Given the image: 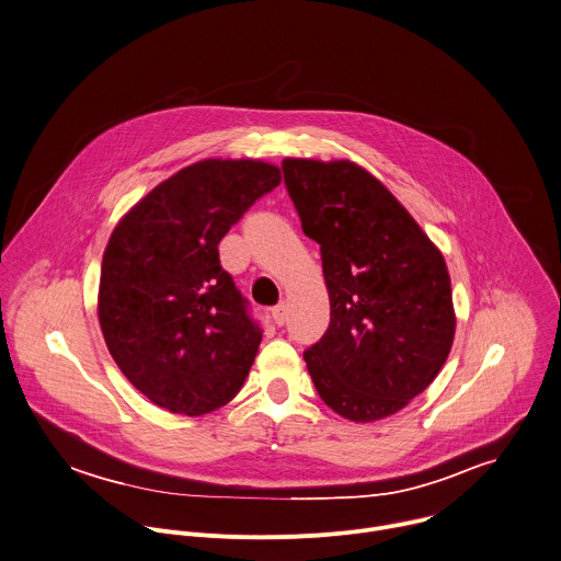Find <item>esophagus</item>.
Segmentation results:
<instances>
[{"mask_svg": "<svg viewBox=\"0 0 561 561\" xmlns=\"http://www.w3.org/2000/svg\"><path fill=\"white\" fill-rule=\"evenodd\" d=\"M273 321L277 323V325H284L286 321H288V304H277L275 308H273Z\"/></svg>", "mask_w": 561, "mask_h": 561, "instance_id": "34e87169", "label": "esophagus"}]
</instances>
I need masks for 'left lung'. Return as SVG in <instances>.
<instances>
[{
	"label": "left lung",
	"mask_w": 561,
	"mask_h": 561,
	"mask_svg": "<svg viewBox=\"0 0 561 561\" xmlns=\"http://www.w3.org/2000/svg\"><path fill=\"white\" fill-rule=\"evenodd\" d=\"M282 170L330 293V325L304 352L310 378L345 420L389 417L450 354L457 319L444 255L360 165L284 159Z\"/></svg>",
	"instance_id": "left-lung-1"
}]
</instances>
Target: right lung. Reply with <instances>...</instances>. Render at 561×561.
Returning a JSON list of instances; mask_svg holds the SVG:
<instances>
[{
  "label": "right lung",
  "mask_w": 561,
  "mask_h": 561,
  "mask_svg": "<svg viewBox=\"0 0 561 561\" xmlns=\"http://www.w3.org/2000/svg\"><path fill=\"white\" fill-rule=\"evenodd\" d=\"M279 181V168L264 161H198L159 183L113 229L100 328L122 374L157 407L196 417L242 389L262 328L220 266L218 242Z\"/></svg>",
  "instance_id": "add662e5"
}]
</instances>
